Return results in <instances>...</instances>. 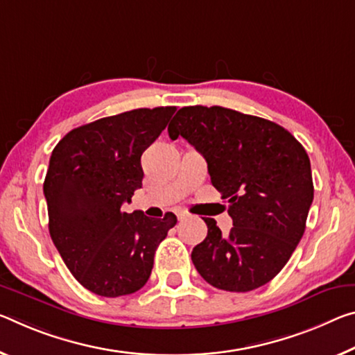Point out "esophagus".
Listing matches in <instances>:
<instances>
[{"label":"esophagus","mask_w":355,"mask_h":355,"mask_svg":"<svg viewBox=\"0 0 355 355\" xmlns=\"http://www.w3.org/2000/svg\"><path fill=\"white\" fill-rule=\"evenodd\" d=\"M175 213H177V218H178V219H183V218H187V213H184L183 210H177Z\"/></svg>","instance_id":"esophagus-1"}]
</instances>
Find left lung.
<instances>
[{
    "instance_id": "left-lung-1",
    "label": "left lung",
    "mask_w": 355,
    "mask_h": 355,
    "mask_svg": "<svg viewBox=\"0 0 355 355\" xmlns=\"http://www.w3.org/2000/svg\"><path fill=\"white\" fill-rule=\"evenodd\" d=\"M205 157L211 184L227 200L234 227L223 235L204 218L205 240L191 259L208 284L248 292L288 263L305 232L314 188L305 148L289 131L226 107L191 105L167 128Z\"/></svg>"
}]
</instances>
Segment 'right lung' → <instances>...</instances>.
<instances>
[{"label":"right lung","mask_w":355,"mask_h":355,"mask_svg":"<svg viewBox=\"0 0 355 355\" xmlns=\"http://www.w3.org/2000/svg\"><path fill=\"white\" fill-rule=\"evenodd\" d=\"M175 107L123 112L72 129L56 144L44 180L50 237L83 288L101 297L144 288L157 245L177 224L126 213L142 188L140 156L164 131Z\"/></svg>","instance_id":"obj_1"}]
</instances>
